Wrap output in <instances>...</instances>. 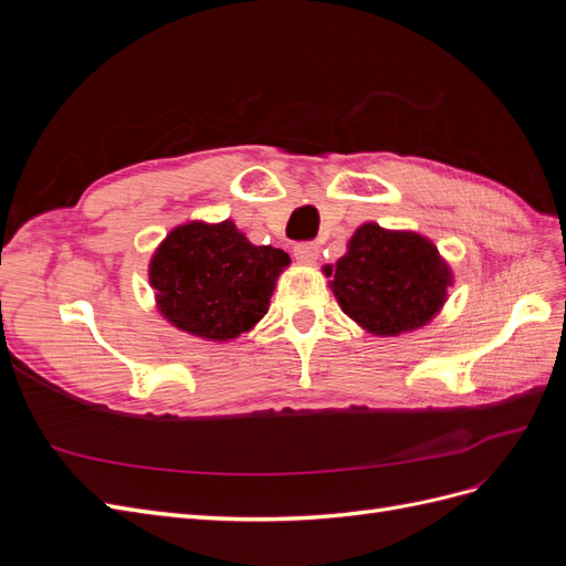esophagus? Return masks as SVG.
I'll list each match as a JSON object with an SVG mask.
<instances>
[{"mask_svg": "<svg viewBox=\"0 0 566 566\" xmlns=\"http://www.w3.org/2000/svg\"><path fill=\"white\" fill-rule=\"evenodd\" d=\"M293 252H295V260L300 264H314L318 260V245L316 243H297Z\"/></svg>", "mask_w": 566, "mask_h": 566, "instance_id": "obj_1", "label": "esophagus"}]
</instances>
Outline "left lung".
<instances>
[{"instance_id":"left-lung-1","label":"left lung","mask_w":566,"mask_h":566,"mask_svg":"<svg viewBox=\"0 0 566 566\" xmlns=\"http://www.w3.org/2000/svg\"><path fill=\"white\" fill-rule=\"evenodd\" d=\"M323 271L342 312L373 335L420 328L441 310L451 285L434 243L378 224L358 227L347 254Z\"/></svg>"}]
</instances>
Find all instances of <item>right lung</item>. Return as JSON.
I'll use <instances>...</instances> for the list:
<instances>
[{"label":"right lung","instance_id":"right-lung-1","mask_svg":"<svg viewBox=\"0 0 566 566\" xmlns=\"http://www.w3.org/2000/svg\"><path fill=\"white\" fill-rule=\"evenodd\" d=\"M287 264V252L252 245L229 219L191 221L169 231L153 254L148 279L169 323L202 339L227 342L266 314Z\"/></svg>","mask_w":566,"mask_h":566}]
</instances>
